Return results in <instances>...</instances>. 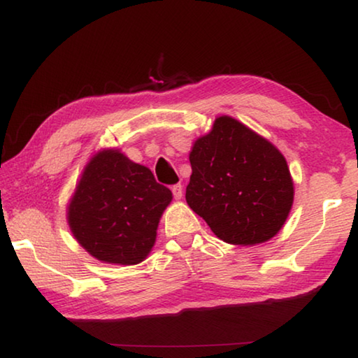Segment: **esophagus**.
<instances>
[{
    "label": "esophagus",
    "instance_id": "34e87169",
    "mask_svg": "<svg viewBox=\"0 0 358 358\" xmlns=\"http://www.w3.org/2000/svg\"><path fill=\"white\" fill-rule=\"evenodd\" d=\"M171 190H173V195H174L176 200H180V198H182V195H184V189H182V185H180V184H176V185H173V187H171Z\"/></svg>",
    "mask_w": 358,
    "mask_h": 358
}]
</instances>
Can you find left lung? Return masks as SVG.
I'll use <instances>...</instances> for the list:
<instances>
[{"instance_id":"8db88e82","label":"left lung","mask_w":358,"mask_h":358,"mask_svg":"<svg viewBox=\"0 0 358 358\" xmlns=\"http://www.w3.org/2000/svg\"><path fill=\"white\" fill-rule=\"evenodd\" d=\"M185 200L230 245L271 240L287 221L294 187L277 147L230 117L195 141Z\"/></svg>"}]
</instances>
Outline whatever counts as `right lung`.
<instances>
[{
    "instance_id": "1",
    "label": "right lung",
    "mask_w": 358,
    "mask_h": 358,
    "mask_svg": "<svg viewBox=\"0 0 358 358\" xmlns=\"http://www.w3.org/2000/svg\"><path fill=\"white\" fill-rule=\"evenodd\" d=\"M171 200V190L158 184L150 169L110 148L86 164L69 205V225L96 259L134 266L155 245L158 222Z\"/></svg>"
}]
</instances>
